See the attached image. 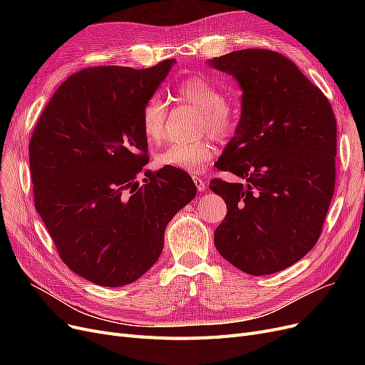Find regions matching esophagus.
Instances as JSON below:
<instances>
[{
	"mask_svg": "<svg viewBox=\"0 0 365 365\" xmlns=\"http://www.w3.org/2000/svg\"><path fill=\"white\" fill-rule=\"evenodd\" d=\"M192 180L197 186V189L200 190V192H202V190H205V183H204V179L200 178V176H192Z\"/></svg>",
	"mask_w": 365,
	"mask_h": 365,
	"instance_id": "34e87169",
	"label": "esophagus"
}]
</instances>
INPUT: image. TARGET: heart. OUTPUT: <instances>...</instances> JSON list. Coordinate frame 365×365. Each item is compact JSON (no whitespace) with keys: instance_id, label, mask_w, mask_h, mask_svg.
<instances>
[{"instance_id":"obj_1","label":"heart","mask_w":365,"mask_h":365,"mask_svg":"<svg viewBox=\"0 0 365 365\" xmlns=\"http://www.w3.org/2000/svg\"><path fill=\"white\" fill-rule=\"evenodd\" d=\"M178 98L201 109L200 131H210L216 139L231 136L237 127L238 113L232 103L225 99L222 87L204 75H194L182 81L176 88ZM143 136L149 145H161L167 134V106L158 98H150L140 117ZM215 146L208 139L189 143H173L157 155V164L187 173H200L213 160Z\"/></svg>"}]
</instances>
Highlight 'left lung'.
Listing matches in <instances>:
<instances>
[{
	"label": "left lung",
	"mask_w": 365,
	"mask_h": 365,
	"mask_svg": "<svg viewBox=\"0 0 365 365\" xmlns=\"http://www.w3.org/2000/svg\"><path fill=\"white\" fill-rule=\"evenodd\" d=\"M208 63L242 88L235 136L216 163L242 182H210L227 208L215 245L245 274H275L309 253L321 235L336 185L334 112L277 51L238 50Z\"/></svg>",
	"instance_id": "1"
}]
</instances>
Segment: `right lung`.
Returning <instances> with one entry per match:
<instances>
[{"instance_id": "add662e5", "label": "right lung", "mask_w": 365, "mask_h": 365, "mask_svg": "<svg viewBox=\"0 0 365 365\" xmlns=\"http://www.w3.org/2000/svg\"><path fill=\"white\" fill-rule=\"evenodd\" d=\"M175 59L146 69L86 68L44 108L29 142L34 201L62 262L103 287L140 278L164 247L168 222L192 201L186 171H145L140 117Z\"/></svg>"}]
</instances>
